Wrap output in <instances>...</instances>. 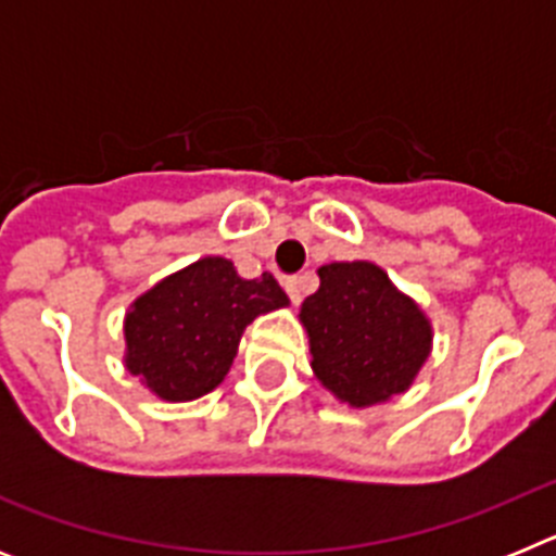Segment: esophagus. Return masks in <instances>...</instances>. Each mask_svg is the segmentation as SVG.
Segmentation results:
<instances>
[{
  "label": "esophagus",
  "mask_w": 556,
  "mask_h": 556,
  "mask_svg": "<svg viewBox=\"0 0 556 556\" xmlns=\"http://www.w3.org/2000/svg\"><path fill=\"white\" fill-rule=\"evenodd\" d=\"M283 289L292 298V303L303 301V289H306V275H292V278H283Z\"/></svg>",
  "instance_id": "1"
}]
</instances>
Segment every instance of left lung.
<instances>
[{
  "label": "left lung",
  "instance_id": "8db88e82",
  "mask_svg": "<svg viewBox=\"0 0 556 556\" xmlns=\"http://www.w3.org/2000/svg\"><path fill=\"white\" fill-rule=\"evenodd\" d=\"M320 289L301 306L312 370L328 392L365 409L412 387L431 353V323L370 262L317 269Z\"/></svg>",
  "mask_w": 556,
  "mask_h": 556
}]
</instances>
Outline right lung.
<instances>
[{"mask_svg":"<svg viewBox=\"0 0 556 556\" xmlns=\"http://www.w3.org/2000/svg\"><path fill=\"white\" fill-rule=\"evenodd\" d=\"M287 303L269 273L244 281L233 262L205 255L132 301L125 367L164 401H194L223 384L244 328Z\"/></svg>","mask_w":556,"mask_h":556,"instance_id":"add662e5","label":"right lung"}]
</instances>
